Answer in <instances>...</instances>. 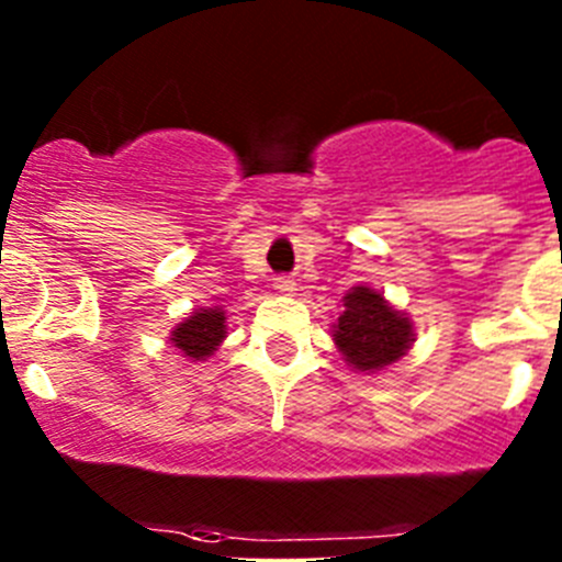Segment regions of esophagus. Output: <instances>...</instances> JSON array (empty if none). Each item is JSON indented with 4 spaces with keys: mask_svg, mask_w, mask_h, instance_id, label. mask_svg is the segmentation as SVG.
<instances>
[{
    "mask_svg": "<svg viewBox=\"0 0 562 562\" xmlns=\"http://www.w3.org/2000/svg\"><path fill=\"white\" fill-rule=\"evenodd\" d=\"M272 286H276L281 295H292V292H295V281H292L290 276H278L276 284H272Z\"/></svg>",
    "mask_w": 562,
    "mask_h": 562,
    "instance_id": "obj_1",
    "label": "esophagus"
}]
</instances>
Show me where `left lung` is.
Segmentation results:
<instances>
[{
    "instance_id": "obj_1",
    "label": "left lung",
    "mask_w": 562,
    "mask_h": 562,
    "mask_svg": "<svg viewBox=\"0 0 562 562\" xmlns=\"http://www.w3.org/2000/svg\"><path fill=\"white\" fill-rule=\"evenodd\" d=\"M342 306L346 312L337 317L335 342L357 371L385 369L400 360L414 340L408 317L391 310L380 292L369 286H355Z\"/></svg>"
}]
</instances>
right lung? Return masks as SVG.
I'll use <instances>...</instances> for the list:
<instances>
[{"instance_id": "add662e5", "label": "right lung", "mask_w": 562, "mask_h": 562, "mask_svg": "<svg viewBox=\"0 0 562 562\" xmlns=\"http://www.w3.org/2000/svg\"><path fill=\"white\" fill-rule=\"evenodd\" d=\"M222 337H225V312L200 310L193 312L186 324L173 329L171 342L177 349H182L186 357L202 360V357H211V351L220 346Z\"/></svg>"}]
</instances>
